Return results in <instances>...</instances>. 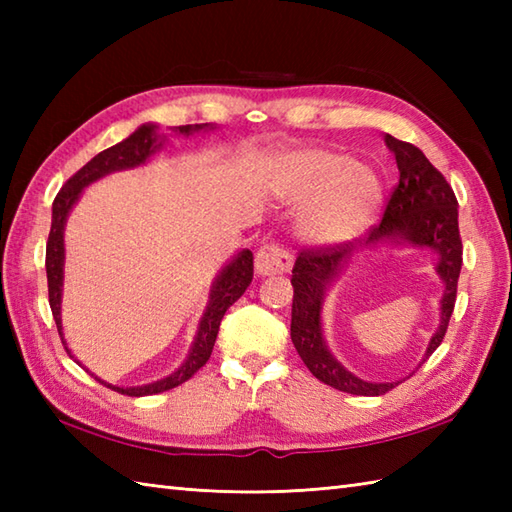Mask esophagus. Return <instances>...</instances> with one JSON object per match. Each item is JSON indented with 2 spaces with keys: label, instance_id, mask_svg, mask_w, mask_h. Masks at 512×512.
<instances>
[{
  "label": "esophagus",
  "instance_id": "1",
  "mask_svg": "<svg viewBox=\"0 0 512 512\" xmlns=\"http://www.w3.org/2000/svg\"><path fill=\"white\" fill-rule=\"evenodd\" d=\"M292 268V257L286 250V246L277 242V239H268L259 246L255 255V270L257 275H284Z\"/></svg>",
  "mask_w": 512,
  "mask_h": 512
}]
</instances>
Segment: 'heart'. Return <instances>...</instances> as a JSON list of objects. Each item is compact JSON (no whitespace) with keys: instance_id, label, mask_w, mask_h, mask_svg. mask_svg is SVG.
Instances as JSON below:
<instances>
[{"instance_id":"b5f03b06","label":"heart","mask_w":512,"mask_h":512,"mask_svg":"<svg viewBox=\"0 0 512 512\" xmlns=\"http://www.w3.org/2000/svg\"><path fill=\"white\" fill-rule=\"evenodd\" d=\"M284 195L303 202L299 235L310 244L336 246L363 233L383 200L378 173L332 149H306L288 158Z\"/></svg>"}]
</instances>
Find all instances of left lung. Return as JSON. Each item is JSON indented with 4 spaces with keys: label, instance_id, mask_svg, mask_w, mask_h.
I'll use <instances>...</instances> for the list:
<instances>
[{
    "label": "left lung",
    "instance_id": "obj_1",
    "mask_svg": "<svg viewBox=\"0 0 512 512\" xmlns=\"http://www.w3.org/2000/svg\"><path fill=\"white\" fill-rule=\"evenodd\" d=\"M387 147L394 151L400 171L398 184L391 189L385 204L383 220L369 226L363 246H374L383 239H405L409 244L429 246L436 250L438 275L444 281L442 323L427 347V358L438 350L449 328V319L458 297V279L462 268V237L458 228V200L447 178L431 165L422 151L385 134ZM354 244L310 246L301 253L292 268V321L290 339L295 343L301 361L314 378L345 394L383 396L398 383H365L336 361L328 352L321 332V301L330 281L341 266L352 257Z\"/></svg>",
    "mask_w": 512,
    "mask_h": 512
}]
</instances>
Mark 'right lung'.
Listing matches in <instances>:
<instances>
[{"label": "right lung", "mask_w": 512, "mask_h": 512, "mask_svg": "<svg viewBox=\"0 0 512 512\" xmlns=\"http://www.w3.org/2000/svg\"><path fill=\"white\" fill-rule=\"evenodd\" d=\"M180 134H191L195 129H202V125H180L176 127ZM162 145V140L158 143L156 136V127L154 125H143L138 127L136 132L129 136L123 143H118L110 149L96 154L88 165H83L74 176L63 184L61 191L57 193V198L52 202V226H50V235H48V244H46V273H48V301H50V310L54 323H57V330L61 334V286H63V226H65V217H68L72 204L79 200V195L83 187H88L90 182L99 180L107 173L112 171H121L129 169L136 165H143V162L154 154V151ZM253 281V253L250 250H242L231 264H228L222 275L217 277L215 286L211 290V301L206 306L204 317L200 321L198 336H195V343L189 352V358L184 361V365L173 372L171 376L158 380V383L143 385V387H112L118 394L125 396H151V394H162V391H169L173 387H178L182 383L198 372L200 367L206 365V361L211 358L213 345L217 339V330H220V323L224 312L233 306V303L244 295L246 288ZM63 341V334H61ZM65 352L70 354L68 347ZM99 383H103L101 378H96ZM105 385V383H103Z\"/></svg>", "instance_id": "add662e5"}]
</instances>
